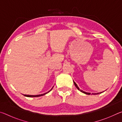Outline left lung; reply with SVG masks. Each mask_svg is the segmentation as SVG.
I'll return each mask as SVG.
<instances>
[{"mask_svg":"<svg viewBox=\"0 0 122 122\" xmlns=\"http://www.w3.org/2000/svg\"><path fill=\"white\" fill-rule=\"evenodd\" d=\"M74 84H75V86H76V87L77 88V89L78 90H80V92H83V93H84V94H87V95H90V93H89V92H83V91H82V90H81V89H80V88L78 87V86H77V84H76V83H75V82L74 81ZM99 92V93H96V94H92L93 95H97V94H101V93H102V92Z\"/></svg>","mask_w":122,"mask_h":122,"instance_id":"obj_1","label":"left lung"}]
</instances>
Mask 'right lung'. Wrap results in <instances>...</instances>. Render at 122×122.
Returning <instances> with one entry per match:
<instances>
[{"mask_svg":"<svg viewBox=\"0 0 122 122\" xmlns=\"http://www.w3.org/2000/svg\"><path fill=\"white\" fill-rule=\"evenodd\" d=\"M53 88L51 89V90H50L49 91V92H46V93H45V94H41V95H24L25 96H26V97H39V96H43V95H45V94H47L48 93V92H50L51 90V89H53Z\"/></svg>","mask_w":122,"mask_h":122,"instance_id":"add662e5","label":"right lung"}]
</instances>
